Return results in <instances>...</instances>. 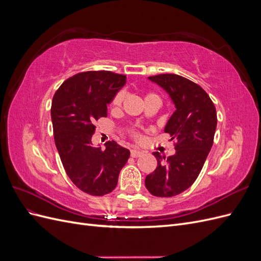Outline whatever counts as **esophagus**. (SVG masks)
<instances>
[{"label": "esophagus", "mask_w": 261, "mask_h": 261, "mask_svg": "<svg viewBox=\"0 0 261 261\" xmlns=\"http://www.w3.org/2000/svg\"><path fill=\"white\" fill-rule=\"evenodd\" d=\"M141 154H143V151H140V150H137V149H132L130 150V155L133 158H138Z\"/></svg>", "instance_id": "obj_1"}]
</instances>
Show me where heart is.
I'll list each match as a JSON object with an SVG mask.
<instances>
[{"mask_svg": "<svg viewBox=\"0 0 261 261\" xmlns=\"http://www.w3.org/2000/svg\"><path fill=\"white\" fill-rule=\"evenodd\" d=\"M149 96H152V94H149ZM149 96H147V97H149ZM124 97H125L124 91L117 92V93L115 94V97H114L113 100H112L111 106H112V107H118V106H121V103H122L123 100H124Z\"/></svg>", "mask_w": 261, "mask_h": 261, "instance_id": "1", "label": "heart"}]
</instances>
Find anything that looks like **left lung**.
<instances>
[{
    "mask_svg": "<svg viewBox=\"0 0 261 261\" xmlns=\"http://www.w3.org/2000/svg\"><path fill=\"white\" fill-rule=\"evenodd\" d=\"M169 94L175 107L164 132L175 139L176 152L165 159L159 152L156 169L146 176L145 185L156 197H172L193 185L210 152L217 128L213 102L200 86L175 74L148 77Z\"/></svg>",
    "mask_w": 261,
    "mask_h": 261,
    "instance_id": "left-lung-1",
    "label": "left lung"
}]
</instances>
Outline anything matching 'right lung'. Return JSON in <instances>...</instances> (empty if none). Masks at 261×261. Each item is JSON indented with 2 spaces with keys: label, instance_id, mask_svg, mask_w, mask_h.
I'll use <instances>...</instances> for the list:
<instances>
[{
  "label": "right lung",
  "instance_id": "add662e5",
  "mask_svg": "<svg viewBox=\"0 0 261 261\" xmlns=\"http://www.w3.org/2000/svg\"><path fill=\"white\" fill-rule=\"evenodd\" d=\"M126 84V76L109 70L80 73L55 92L51 118L55 146L66 174L92 196L111 193L129 158V150L114 140L106 150L92 145L96 121L108 115V105Z\"/></svg>",
  "mask_w": 261,
  "mask_h": 261
}]
</instances>
